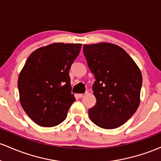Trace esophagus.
Returning a JSON list of instances; mask_svg holds the SVG:
<instances>
[{
	"label": "esophagus",
	"mask_w": 161,
	"mask_h": 161,
	"mask_svg": "<svg viewBox=\"0 0 161 161\" xmlns=\"http://www.w3.org/2000/svg\"><path fill=\"white\" fill-rule=\"evenodd\" d=\"M86 95H88V92H86V93H84V94H79L78 96H79V98H82V97H85V96H86Z\"/></svg>",
	"instance_id": "34e87169"
}]
</instances>
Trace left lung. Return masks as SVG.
I'll use <instances>...</instances> for the list:
<instances>
[{
    "mask_svg": "<svg viewBox=\"0 0 161 161\" xmlns=\"http://www.w3.org/2000/svg\"><path fill=\"white\" fill-rule=\"evenodd\" d=\"M83 53L95 79L92 90L97 102L88 110L90 119L101 128H117L138 108L141 71L132 57L117 45H84Z\"/></svg>",
    "mask_w": 161,
    "mask_h": 161,
    "instance_id": "left-lung-1",
    "label": "left lung"
}]
</instances>
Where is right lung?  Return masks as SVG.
Returning <instances> with one entry per match:
<instances>
[{"mask_svg": "<svg viewBox=\"0 0 161 161\" xmlns=\"http://www.w3.org/2000/svg\"><path fill=\"white\" fill-rule=\"evenodd\" d=\"M81 44L54 43L36 50L28 57L18 79L23 110L36 124L51 127L61 123L75 101L69 71Z\"/></svg>", "mask_w": 161, "mask_h": 161, "instance_id": "add662e5", "label": "right lung"}]
</instances>
